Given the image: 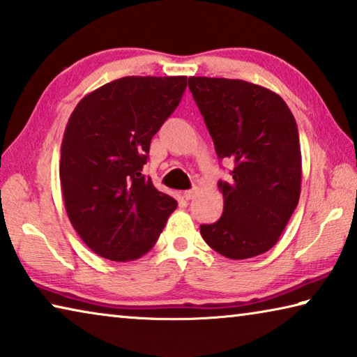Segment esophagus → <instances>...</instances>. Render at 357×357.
Masks as SVG:
<instances>
[{
    "instance_id": "obj_1",
    "label": "esophagus",
    "mask_w": 357,
    "mask_h": 357,
    "mask_svg": "<svg viewBox=\"0 0 357 357\" xmlns=\"http://www.w3.org/2000/svg\"><path fill=\"white\" fill-rule=\"evenodd\" d=\"M197 195V189H192V190H185L184 193H183V197L185 198V200H192L193 197Z\"/></svg>"
}]
</instances>
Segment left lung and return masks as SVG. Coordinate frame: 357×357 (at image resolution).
Returning <instances> with one entry per match:
<instances>
[{
  "label": "left lung",
  "instance_id": "obj_1",
  "mask_svg": "<svg viewBox=\"0 0 357 357\" xmlns=\"http://www.w3.org/2000/svg\"><path fill=\"white\" fill-rule=\"evenodd\" d=\"M189 88L219 159L234 162L219 181L223 214L200 231L220 255L245 259L277 244L301 195V144L291 110L268 88L231 78L190 77Z\"/></svg>",
  "mask_w": 357,
  "mask_h": 357
}]
</instances>
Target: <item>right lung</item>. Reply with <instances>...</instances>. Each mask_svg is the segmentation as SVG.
Returning <instances> with one entry per match:
<instances>
[{"mask_svg":"<svg viewBox=\"0 0 357 357\" xmlns=\"http://www.w3.org/2000/svg\"><path fill=\"white\" fill-rule=\"evenodd\" d=\"M185 86L187 77H123L84 96L70 114L59 162L64 206L102 258L143 257L178 206L142 172Z\"/></svg>","mask_w":357,"mask_h":357,"instance_id":"obj_1","label":"right lung"}]
</instances>
